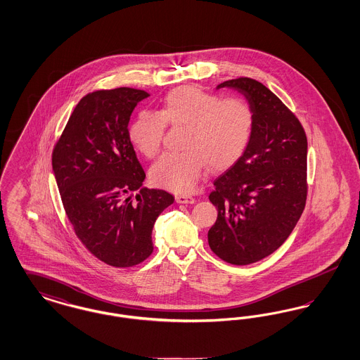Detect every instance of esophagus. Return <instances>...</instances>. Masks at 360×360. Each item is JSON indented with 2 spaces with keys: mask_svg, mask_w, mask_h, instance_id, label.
I'll list each match as a JSON object with an SVG mask.
<instances>
[{
  "mask_svg": "<svg viewBox=\"0 0 360 360\" xmlns=\"http://www.w3.org/2000/svg\"><path fill=\"white\" fill-rule=\"evenodd\" d=\"M175 201L178 202V204H194V197H191V195H188V194H178V195H175Z\"/></svg>",
  "mask_w": 360,
  "mask_h": 360,
  "instance_id": "34e87169",
  "label": "esophagus"
}]
</instances>
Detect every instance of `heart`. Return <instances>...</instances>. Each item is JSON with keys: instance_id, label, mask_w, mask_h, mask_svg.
I'll return each mask as SVG.
<instances>
[{"instance_id": "obj_1", "label": "heart", "mask_w": 360, "mask_h": 360, "mask_svg": "<svg viewBox=\"0 0 360 360\" xmlns=\"http://www.w3.org/2000/svg\"><path fill=\"white\" fill-rule=\"evenodd\" d=\"M166 122L186 127L185 151L165 154L150 170L151 181L176 193L191 191L206 165L212 170L236 162L250 144L255 113L243 98H223L193 86L172 90L160 112L140 110L129 127L134 147L146 158H154L162 147Z\"/></svg>"}]
</instances>
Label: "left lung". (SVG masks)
<instances>
[{
	"label": "left lung",
	"instance_id": "1",
	"mask_svg": "<svg viewBox=\"0 0 360 360\" xmlns=\"http://www.w3.org/2000/svg\"><path fill=\"white\" fill-rule=\"evenodd\" d=\"M221 87L245 97L255 125L245 151L213 182L209 200L217 220L207 241L220 259L245 266L278 250L304 212L308 140L300 120L263 84L241 77Z\"/></svg>",
	"mask_w": 360,
	"mask_h": 360
}]
</instances>
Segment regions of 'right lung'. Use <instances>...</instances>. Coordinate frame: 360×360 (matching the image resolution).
<instances>
[{
    "label": "right lung",
    "instance_id": "right-lung-1",
    "mask_svg": "<svg viewBox=\"0 0 360 360\" xmlns=\"http://www.w3.org/2000/svg\"><path fill=\"white\" fill-rule=\"evenodd\" d=\"M148 96L131 87L89 93L52 151V170L75 235L113 267L136 266L153 254L155 221L174 202L165 190L141 188L146 172L129 139L131 115ZM135 189L132 200L129 193Z\"/></svg>",
    "mask_w": 360,
    "mask_h": 360
}]
</instances>
